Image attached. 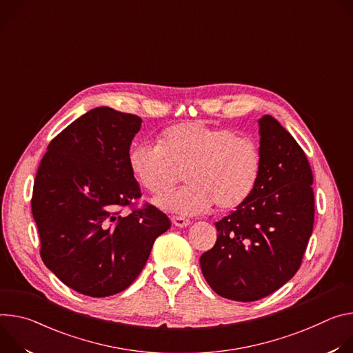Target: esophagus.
<instances>
[{
    "label": "esophagus",
    "instance_id": "obj_1",
    "mask_svg": "<svg viewBox=\"0 0 353 353\" xmlns=\"http://www.w3.org/2000/svg\"><path fill=\"white\" fill-rule=\"evenodd\" d=\"M171 221L174 225L176 227H186L190 224V220L189 219H185V217H181V216H172L171 217Z\"/></svg>",
    "mask_w": 353,
    "mask_h": 353
}]
</instances>
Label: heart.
Masks as SVG:
<instances>
[{"label": "heart", "mask_w": 353, "mask_h": 353, "mask_svg": "<svg viewBox=\"0 0 353 353\" xmlns=\"http://www.w3.org/2000/svg\"><path fill=\"white\" fill-rule=\"evenodd\" d=\"M129 165L155 198L170 193L185 174L189 185L160 201L171 212L198 214L212 205L217 212H231L254 194L262 175V152L251 137L189 122L165 130L161 144L134 145Z\"/></svg>", "instance_id": "1"}]
</instances>
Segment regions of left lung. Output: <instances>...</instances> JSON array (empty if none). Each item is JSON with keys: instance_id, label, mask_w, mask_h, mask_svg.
Wrapping results in <instances>:
<instances>
[{"instance_id": "obj_1", "label": "left lung", "mask_w": 353, "mask_h": 353, "mask_svg": "<svg viewBox=\"0 0 353 353\" xmlns=\"http://www.w3.org/2000/svg\"><path fill=\"white\" fill-rule=\"evenodd\" d=\"M259 122L262 175L252 196L214 225L202 273L221 297L255 301L290 281L314 224L312 172L303 148L269 114Z\"/></svg>"}]
</instances>
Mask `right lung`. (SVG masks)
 I'll return each instance as SVG.
<instances>
[{
    "instance_id": "1",
    "label": "right lung",
    "mask_w": 353,
    "mask_h": 353,
    "mask_svg": "<svg viewBox=\"0 0 353 353\" xmlns=\"http://www.w3.org/2000/svg\"><path fill=\"white\" fill-rule=\"evenodd\" d=\"M136 114L91 109L49 144L33 183L32 214L45 265L68 288L106 297L128 289L155 239L171 227L165 213L132 201L141 196L129 165L140 130ZM130 205L128 216L120 208Z\"/></svg>"
}]
</instances>
